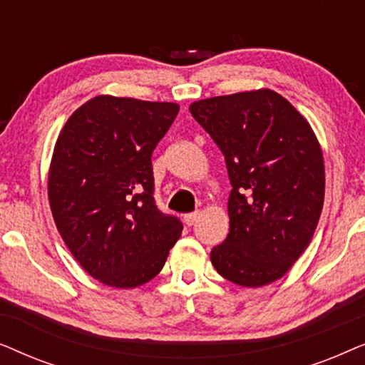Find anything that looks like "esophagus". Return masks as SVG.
<instances>
[{
    "label": "esophagus",
    "mask_w": 365,
    "mask_h": 365,
    "mask_svg": "<svg viewBox=\"0 0 365 365\" xmlns=\"http://www.w3.org/2000/svg\"><path fill=\"white\" fill-rule=\"evenodd\" d=\"M197 219H199V212H191V214H186V216H184V222H186L187 226H192Z\"/></svg>",
    "instance_id": "34e87169"
}]
</instances>
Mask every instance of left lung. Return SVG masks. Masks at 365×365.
I'll return each instance as SVG.
<instances>
[{"mask_svg":"<svg viewBox=\"0 0 365 365\" xmlns=\"http://www.w3.org/2000/svg\"><path fill=\"white\" fill-rule=\"evenodd\" d=\"M192 118L226 159L229 234L211 262L227 281L261 287L306 251L324 204L322 151L301 113L271 89L196 101Z\"/></svg>","mask_w":365,"mask_h":365,"instance_id":"obj_1","label":"left lung"}]
</instances>
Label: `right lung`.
Segmentation results:
<instances>
[{
	"label": "right lung",
	"mask_w": 365,
	"mask_h": 365,
	"mask_svg": "<svg viewBox=\"0 0 365 365\" xmlns=\"http://www.w3.org/2000/svg\"><path fill=\"white\" fill-rule=\"evenodd\" d=\"M176 103L96 96L71 114L54 146L49 206L63 241L89 276L111 287L151 281L182 222L154 201L151 156Z\"/></svg>",
	"instance_id": "right-lung-1"
}]
</instances>
